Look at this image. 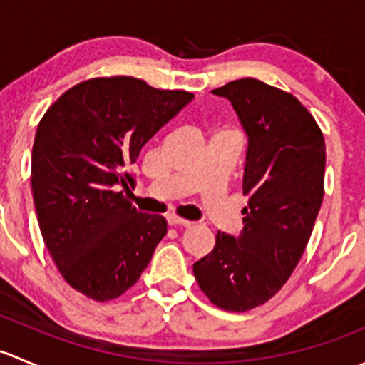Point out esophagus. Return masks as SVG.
I'll use <instances>...</instances> for the list:
<instances>
[{"instance_id":"1","label":"esophagus","mask_w":365,"mask_h":365,"mask_svg":"<svg viewBox=\"0 0 365 365\" xmlns=\"http://www.w3.org/2000/svg\"><path fill=\"white\" fill-rule=\"evenodd\" d=\"M168 224L173 227H190L192 226V222H190V220L180 219V217H176V215H168Z\"/></svg>"}]
</instances>
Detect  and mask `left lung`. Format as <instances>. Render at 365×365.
Returning <instances> with one entry per match:
<instances>
[{"mask_svg":"<svg viewBox=\"0 0 365 365\" xmlns=\"http://www.w3.org/2000/svg\"><path fill=\"white\" fill-rule=\"evenodd\" d=\"M227 98L247 134L238 237L217 231L215 247L194 263L212 304L244 312L282 288L305 251L325 180V139L292 93L245 77L212 91Z\"/></svg>","mask_w":365,"mask_h":365,"instance_id":"8db88e82","label":"left lung"}]
</instances>
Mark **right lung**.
I'll return each instance as SVG.
<instances>
[{
  "mask_svg": "<svg viewBox=\"0 0 365 365\" xmlns=\"http://www.w3.org/2000/svg\"><path fill=\"white\" fill-rule=\"evenodd\" d=\"M194 98L135 77H97L65 91L40 120L31 152L38 226L58 270L91 300L123 295L168 233L128 201V165Z\"/></svg>",
  "mask_w": 365,
  "mask_h": 365,
  "instance_id": "add662e5",
  "label": "right lung"
}]
</instances>
